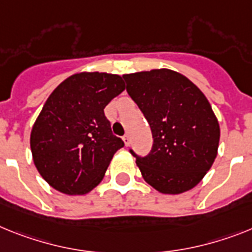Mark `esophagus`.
Masks as SVG:
<instances>
[{"label":"esophagus","mask_w":252,"mask_h":252,"mask_svg":"<svg viewBox=\"0 0 252 252\" xmlns=\"http://www.w3.org/2000/svg\"><path fill=\"white\" fill-rule=\"evenodd\" d=\"M123 141H124V145L129 146L130 138H129V136H128V134H126V136H123Z\"/></svg>","instance_id":"34e87169"}]
</instances>
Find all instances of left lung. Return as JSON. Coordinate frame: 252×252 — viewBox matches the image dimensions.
<instances>
[{"instance_id":"8db88e82","label":"left lung","mask_w":252,"mask_h":252,"mask_svg":"<svg viewBox=\"0 0 252 252\" xmlns=\"http://www.w3.org/2000/svg\"><path fill=\"white\" fill-rule=\"evenodd\" d=\"M123 78L154 138L145 158L130 150L143 179L161 193L192 189L213 165L220 138L208 98L188 78L170 69L124 74Z\"/></svg>"}]
</instances>
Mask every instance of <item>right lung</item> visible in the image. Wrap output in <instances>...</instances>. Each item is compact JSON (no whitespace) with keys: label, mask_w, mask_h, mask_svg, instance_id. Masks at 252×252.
Returning a JSON list of instances; mask_svg holds the SVG:
<instances>
[{"label":"right lung","mask_w":252,"mask_h":252,"mask_svg":"<svg viewBox=\"0 0 252 252\" xmlns=\"http://www.w3.org/2000/svg\"><path fill=\"white\" fill-rule=\"evenodd\" d=\"M126 90L116 74L84 71L50 94L31 133L33 161L51 187L65 194L92 191L124 146L111 132L103 109Z\"/></svg>","instance_id":"obj_1"}]
</instances>
